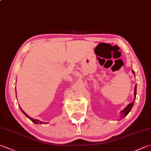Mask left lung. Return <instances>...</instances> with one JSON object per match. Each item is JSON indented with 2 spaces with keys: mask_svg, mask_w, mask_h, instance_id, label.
<instances>
[{
  "mask_svg": "<svg viewBox=\"0 0 151 151\" xmlns=\"http://www.w3.org/2000/svg\"><path fill=\"white\" fill-rule=\"evenodd\" d=\"M132 72L134 75H135V73H134L133 70H132ZM136 88H137V86L136 85L135 88H134V101L132 102H131V103L128 104L126 106V108H125L124 110H123L120 112V119H123L125 116H127V115L129 114V113L131 109H132L133 105L134 104V101H135L136 97Z\"/></svg>",
  "mask_w": 151,
  "mask_h": 151,
  "instance_id": "8db88e82",
  "label": "left lung"
}]
</instances>
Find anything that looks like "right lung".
I'll use <instances>...</instances> for the list:
<instances>
[{
    "mask_svg": "<svg viewBox=\"0 0 151 151\" xmlns=\"http://www.w3.org/2000/svg\"><path fill=\"white\" fill-rule=\"evenodd\" d=\"M15 93H16V88H15ZM19 106V108H20V110H21V111L24 114L25 116H26L27 117H28V119H30L34 123H35V124H48V123H46V122H43V121H40V120L35 119H32V117H30V116H28V115L26 113H25V112H24L23 110H22L21 108L20 107V106Z\"/></svg>",
    "mask_w": 151,
    "mask_h": 151,
    "instance_id": "right-lung-1",
    "label": "right lung"
}]
</instances>
